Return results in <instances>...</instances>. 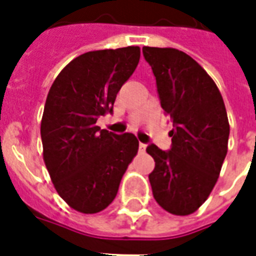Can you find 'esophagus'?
I'll return each mask as SVG.
<instances>
[{
	"label": "esophagus",
	"instance_id": "1",
	"mask_svg": "<svg viewBox=\"0 0 256 256\" xmlns=\"http://www.w3.org/2000/svg\"><path fill=\"white\" fill-rule=\"evenodd\" d=\"M138 148H140V150H141V152H144L145 148H146V144H144V142H140Z\"/></svg>",
	"mask_w": 256,
	"mask_h": 256
}]
</instances>
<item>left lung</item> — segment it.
<instances>
[{"mask_svg": "<svg viewBox=\"0 0 256 256\" xmlns=\"http://www.w3.org/2000/svg\"><path fill=\"white\" fill-rule=\"evenodd\" d=\"M162 108L172 122L168 150L150 144L154 198L168 212L189 215L207 200L225 160L229 122L220 90L190 56L174 48H142Z\"/></svg>", "mask_w": 256, "mask_h": 256, "instance_id": "8db88e82", "label": "left lung"}]
</instances>
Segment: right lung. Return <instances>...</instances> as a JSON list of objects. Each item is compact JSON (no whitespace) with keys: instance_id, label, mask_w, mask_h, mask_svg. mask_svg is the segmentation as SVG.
<instances>
[{"instance_id":"right-lung-1","label":"right lung","mask_w":256,"mask_h":256,"mask_svg":"<svg viewBox=\"0 0 256 256\" xmlns=\"http://www.w3.org/2000/svg\"><path fill=\"white\" fill-rule=\"evenodd\" d=\"M138 62V46L86 52L63 68L48 93L44 160L58 194L79 212L94 214L112 203L138 150L134 134L96 126L114 112L118 92Z\"/></svg>"}]
</instances>
